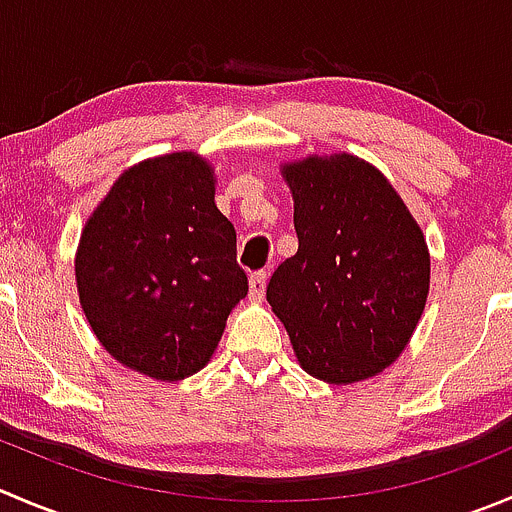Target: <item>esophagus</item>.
<instances>
[{"instance_id": "1", "label": "esophagus", "mask_w": 512, "mask_h": 512, "mask_svg": "<svg viewBox=\"0 0 512 512\" xmlns=\"http://www.w3.org/2000/svg\"><path fill=\"white\" fill-rule=\"evenodd\" d=\"M267 287V272H252L250 275V300H262Z\"/></svg>"}]
</instances>
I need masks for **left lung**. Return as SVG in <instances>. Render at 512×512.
<instances>
[{
    "instance_id": "1",
    "label": "left lung",
    "mask_w": 512,
    "mask_h": 512,
    "mask_svg": "<svg viewBox=\"0 0 512 512\" xmlns=\"http://www.w3.org/2000/svg\"><path fill=\"white\" fill-rule=\"evenodd\" d=\"M295 200L297 252L267 285L302 370L330 385L398 360L430 290L423 230L380 170L352 155L282 167Z\"/></svg>"
}]
</instances>
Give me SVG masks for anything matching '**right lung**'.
I'll return each mask as SVG.
<instances>
[{"instance_id":"obj_1","label":"right lung","mask_w":512,"mask_h":512,"mask_svg":"<svg viewBox=\"0 0 512 512\" xmlns=\"http://www.w3.org/2000/svg\"><path fill=\"white\" fill-rule=\"evenodd\" d=\"M74 275L114 360L162 382L202 370L247 295L210 162L172 152L122 172L84 225Z\"/></svg>"}]
</instances>
